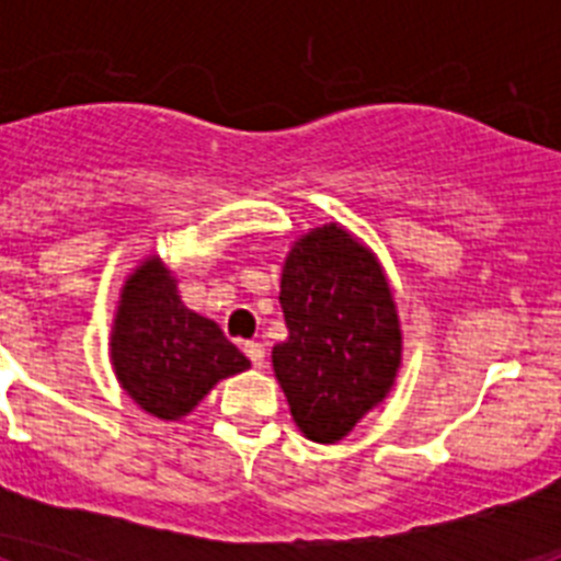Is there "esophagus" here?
<instances>
[{"label": "esophagus", "instance_id": "1", "mask_svg": "<svg viewBox=\"0 0 561 561\" xmlns=\"http://www.w3.org/2000/svg\"><path fill=\"white\" fill-rule=\"evenodd\" d=\"M244 354L250 356V362H252V365H255V368H261V365H264V359H266L264 345H261V342H257V340L244 342Z\"/></svg>", "mask_w": 561, "mask_h": 561}]
</instances>
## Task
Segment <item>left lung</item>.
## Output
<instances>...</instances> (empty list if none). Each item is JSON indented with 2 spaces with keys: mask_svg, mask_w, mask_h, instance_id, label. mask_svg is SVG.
Segmentation results:
<instances>
[{
  "mask_svg": "<svg viewBox=\"0 0 561 561\" xmlns=\"http://www.w3.org/2000/svg\"><path fill=\"white\" fill-rule=\"evenodd\" d=\"M286 342L272 348L291 419L311 440L334 444L385 399L401 331L379 261L342 227L295 244L280 280Z\"/></svg>",
  "mask_w": 561,
  "mask_h": 561,
  "instance_id": "obj_1",
  "label": "left lung"
}]
</instances>
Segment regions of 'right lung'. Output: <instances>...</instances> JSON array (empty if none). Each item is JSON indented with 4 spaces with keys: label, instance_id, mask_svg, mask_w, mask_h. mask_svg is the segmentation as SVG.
Segmentation results:
<instances>
[{
    "label": "right lung",
    "instance_id": "right-lung-1",
    "mask_svg": "<svg viewBox=\"0 0 561 561\" xmlns=\"http://www.w3.org/2000/svg\"><path fill=\"white\" fill-rule=\"evenodd\" d=\"M112 359L126 393L168 421L191 413L219 379L250 368L219 325L185 309L157 261H146L123 286Z\"/></svg>",
    "mask_w": 561,
    "mask_h": 561
}]
</instances>
